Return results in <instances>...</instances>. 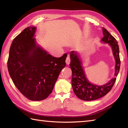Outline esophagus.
I'll use <instances>...</instances> for the list:
<instances>
[{
	"label": "esophagus",
	"mask_w": 128,
	"mask_h": 128,
	"mask_svg": "<svg viewBox=\"0 0 128 128\" xmlns=\"http://www.w3.org/2000/svg\"><path fill=\"white\" fill-rule=\"evenodd\" d=\"M66 62L67 65H69L70 64V57L69 56H68L66 58Z\"/></svg>",
	"instance_id": "1"
}]
</instances>
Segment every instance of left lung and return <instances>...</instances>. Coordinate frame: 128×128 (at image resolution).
Returning a JSON list of instances; mask_svg holds the SVG:
<instances>
[{"mask_svg": "<svg viewBox=\"0 0 128 128\" xmlns=\"http://www.w3.org/2000/svg\"><path fill=\"white\" fill-rule=\"evenodd\" d=\"M104 38L101 41L108 44L112 50L116 64L115 76L106 84L98 86L92 84L86 76L84 70L82 66V61L78 54L74 51L70 53V63L69 64L72 71V85L74 94L79 98L84 101H92L101 98L110 91L114 85L116 76L120 70V60L119 48L116 39L103 27Z\"/></svg>", "mask_w": 128, "mask_h": 128, "instance_id": "8db88e82", "label": "left lung"}]
</instances>
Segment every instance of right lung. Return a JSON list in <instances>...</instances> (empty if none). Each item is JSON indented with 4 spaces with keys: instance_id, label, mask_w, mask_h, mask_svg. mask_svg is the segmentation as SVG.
Masks as SVG:
<instances>
[{
    "instance_id": "add662e5",
    "label": "right lung",
    "mask_w": 128,
    "mask_h": 128,
    "mask_svg": "<svg viewBox=\"0 0 128 128\" xmlns=\"http://www.w3.org/2000/svg\"><path fill=\"white\" fill-rule=\"evenodd\" d=\"M36 27H28L14 38L7 66L14 84L31 101L45 100L52 92L60 72L66 66V54L55 58L36 43Z\"/></svg>"
}]
</instances>
